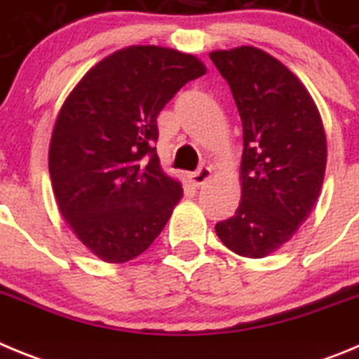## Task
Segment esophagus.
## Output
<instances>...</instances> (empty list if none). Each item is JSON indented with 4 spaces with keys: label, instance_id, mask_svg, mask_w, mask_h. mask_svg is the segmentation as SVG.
I'll use <instances>...</instances> for the list:
<instances>
[{
    "label": "esophagus",
    "instance_id": "esophagus-1",
    "mask_svg": "<svg viewBox=\"0 0 359 359\" xmlns=\"http://www.w3.org/2000/svg\"><path fill=\"white\" fill-rule=\"evenodd\" d=\"M210 177H212V169H210V167H199V169L196 170V172H190L189 174L190 183H192V185H194V187L205 185V183H207L208 180H210Z\"/></svg>",
    "mask_w": 359,
    "mask_h": 359
}]
</instances>
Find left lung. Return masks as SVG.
<instances>
[{
  "label": "left lung",
  "mask_w": 359,
  "mask_h": 359,
  "mask_svg": "<svg viewBox=\"0 0 359 359\" xmlns=\"http://www.w3.org/2000/svg\"><path fill=\"white\" fill-rule=\"evenodd\" d=\"M210 59L230 86L244 145L239 208L215 233L237 255L262 259L315 207L327 163L325 131L306 86L275 57L239 46L215 50Z\"/></svg>",
  "instance_id": "left-lung-1"
}]
</instances>
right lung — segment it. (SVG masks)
I'll return each mask as SVG.
<instances>
[{"instance_id":"1","label":"right lung","mask_w":359,"mask_h":359,"mask_svg":"<svg viewBox=\"0 0 359 359\" xmlns=\"http://www.w3.org/2000/svg\"><path fill=\"white\" fill-rule=\"evenodd\" d=\"M207 68L163 46L111 53L62 104L48 151L57 207L77 239L106 262H128L152 244L182 199L154 142L165 104Z\"/></svg>"}]
</instances>
